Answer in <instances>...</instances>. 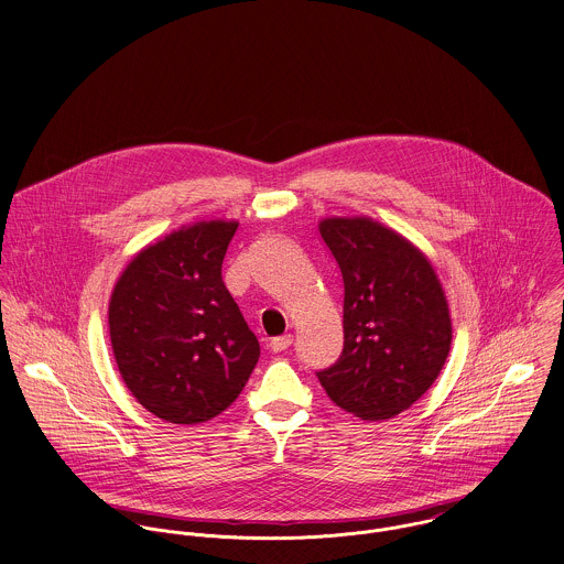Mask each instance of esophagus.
Returning a JSON list of instances; mask_svg holds the SVG:
<instances>
[{"instance_id": "34e87169", "label": "esophagus", "mask_w": 564, "mask_h": 564, "mask_svg": "<svg viewBox=\"0 0 564 564\" xmlns=\"http://www.w3.org/2000/svg\"><path fill=\"white\" fill-rule=\"evenodd\" d=\"M291 345H293V336H291V334H284V336H275V338L271 340V349H273L275 354H280V351L289 349Z\"/></svg>"}]
</instances>
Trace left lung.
Instances as JSON below:
<instances>
[{
    "label": "left lung",
    "instance_id": "8db88e82",
    "mask_svg": "<svg viewBox=\"0 0 564 564\" xmlns=\"http://www.w3.org/2000/svg\"><path fill=\"white\" fill-rule=\"evenodd\" d=\"M319 232L345 286L340 358L317 373L343 410L382 421L408 410L438 378L452 319L427 256L369 217H327Z\"/></svg>",
    "mask_w": 564,
    "mask_h": 564
}]
</instances>
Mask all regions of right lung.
I'll use <instances>...</instances> for the list:
<instances>
[{
  "mask_svg": "<svg viewBox=\"0 0 564 564\" xmlns=\"http://www.w3.org/2000/svg\"><path fill=\"white\" fill-rule=\"evenodd\" d=\"M239 221H197L143 247L108 304L119 373L169 423H204L239 398L260 345L221 278Z\"/></svg>",
  "mask_w": 564,
  "mask_h": 564,
  "instance_id": "right-lung-1",
  "label": "right lung"
}]
</instances>
